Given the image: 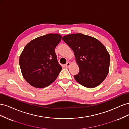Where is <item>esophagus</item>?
Returning a JSON list of instances; mask_svg holds the SVG:
<instances>
[{
    "label": "esophagus",
    "mask_w": 129,
    "mask_h": 129,
    "mask_svg": "<svg viewBox=\"0 0 129 129\" xmlns=\"http://www.w3.org/2000/svg\"><path fill=\"white\" fill-rule=\"evenodd\" d=\"M71 63H70V62H67V63L65 64V66L67 68H68V67H70V66H71Z\"/></svg>",
    "instance_id": "1"
}]
</instances>
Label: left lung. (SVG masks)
<instances>
[{
  "label": "left lung",
  "mask_w": 129,
  "mask_h": 129,
  "mask_svg": "<svg viewBox=\"0 0 129 129\" xmlns=\"http://www.w3.org/2000/svg\"><path fill=\"white\" fill-rule=\"evenodd\" d=\"M62 39L73 50L79 73L75 80L87 88H95L105 80L110 57L105 47L97 39L81 33L66 35Z\"/></svg>",
  "instance_id": "obj_1"
}]
</instances>
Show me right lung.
Instances as JSON below:
<instances>
[{"label":"right lung","instance_id":"1","mask_svg":"<svg viewBox=\"0 0 129 129\" xmlns=\"http://www.w3.org/2000/svg\"><path fill=\"white\" fill-rule=\"evenodd\" d=\"M58 34L50 33L27 44L19 57L25 80L32 86L43 88L52 83L62 70L55 48L61 40Z\"/></svg>","mask_w":129,"mask_h":129}]
</instances>
